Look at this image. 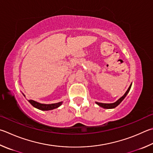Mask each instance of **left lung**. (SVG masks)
Returning <instances> with one entry per match:
<instances>
[{
	"mask_svg": "<svg viewBox=\"0 0 153 153\" xmlns=\"http://www.w3.org/2000/svg\"><path fill=\"white\" fill-rule=\"evenodd\" d=\"M131 85L132 84H130V85L129 86L128 89L127 91H126V93H125L124 95L121 97V98L120 99H118L117 101L115 102L114 103H111V104H104V103H100V102H96V103L98 104L99 106L100 107H102L104 108H106V109H112V108H116L117 105H118L119 104H120L122 101L125 98V97L126 96V95L128 94V93L129 92V91L130 90V88H131Z\"/></svg>",
	"mask_w": 153,
	"mask_h": 153,
	"instance_id": "left-lung-1",
	"label": "left lung"
}]
</instances>
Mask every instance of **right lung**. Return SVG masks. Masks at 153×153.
<instances>
[{
    "instance_id": "add662e5",
    "label": "right lung",
    "mask_w": 153,
    "mask_h": 153,
    "mask_svg": "<svg viewBox=\"0 0 153 153\" xmlns=\"http://www.w3.org/2000/svg\"><path fill=\"white\" fill-rule=\"evenodd\" d=\"M23 96L25 97V96L24 94H23ZM28 101L33 107L37 108V109H39V110H44V111L45 110H51L55 109V108L59 107L63 103V102H58V103H55V104H45L39 103V102L33 100H29Z\"/></svg>"
}]
</instances>
